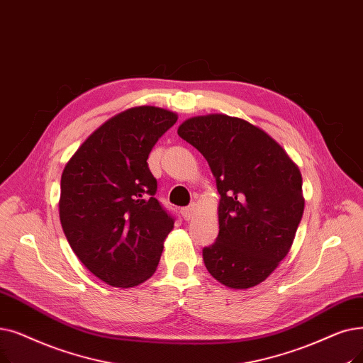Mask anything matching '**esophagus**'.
Instances as JSON below:
<instances>
[{
	"instance_id": "1",
	"label": "esophagus",
	"mask_w": 363,
	"mask_h": 363,
	"mask_svg": "<svg viewBox=\"0 0 363 363\" xmlns=\"http://www.w3.org/2000/svg\"><path fill=\"white\" fill-rule=\"evenodd\" d=\"M196 213H197V206H196V204H190V206H188V208L182 209V216H184L185 220L193 219L196 216Z\"/></svg>"
}]
</instances>
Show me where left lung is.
Here are the masks:
<instances>
[{"label":"left lung","instance_id":"8db88e82","mask_svg":"<svg viewBox=\"0 0 363 363\" xmlns=\"http://www.w3.org/2000/svg\"><path fill=\"white\" fill-rule=\"evenodd\" d=\"M178 135L208 160L216 179L219 234L203 249L213 279L249 289L288 255L304 212L303 177L277 140L227 114L185 120Z\"/></svg>","mask_w":363,"mask_h":363}]
</instances>
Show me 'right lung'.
<instances>
[{
  "instance_id": "obj_1",
  "label": "right lung",
  "mask_w": 363,
  "mask_h": 363,
  "mask_svg": "<svg viewBox=\"0 0 363 363\" xmlns=\"http://www.w3.org/2000/svg\"><path fill=\"white\" fill-rule=\"evenodd\" d=\"M177 120L160 106L125 109L99 125L62 172V228L78 259L106 285L138 286L159 265L173 218L154 197L147 160Z\"/></svg>"
}]
</instances>
